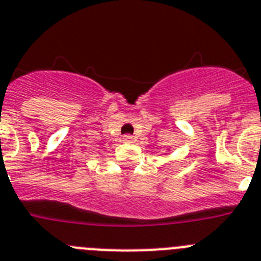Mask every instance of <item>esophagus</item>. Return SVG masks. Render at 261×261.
I'll use <instances>...</instances> for the list:
<instances>
[{
	"mask_svg": "<svg viewBox=\"0 0 261 261\" xmlns=\"http://www.w3.org/2000/svg\"><path fill=\"white\" fill-rule=\"evenodd\" d=\"M122 139H123L124 143H133V142H134V138L131 137V135H124Z\"/></svg>",
	"mask_w": 261,
	"mask_h": 261,
	"instance_id": "1",
	"label": "esophagus"
}]
</instances>
